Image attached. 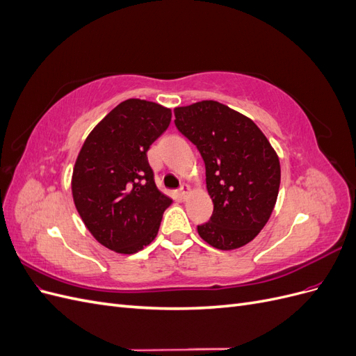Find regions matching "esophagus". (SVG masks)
I'll return each instance as SVG.
<instances>
[{
  "label": "esophagus",
  "instance_id": "esophagus-1",
  "mask_svg": "<svg viewBox=\"0 0 356 356\" xmlns=\"http://www.w3.org/2000/svg\"><path fill=\"white\" fill-rule=\"evenodd\" d=\"M188 195H190V187H188L187 184L181 186V188H179V196H181V199H182V200H186Z\"/></svg>",
  "mask_w": 356,
  "mask_h": 356
}]
</instances>
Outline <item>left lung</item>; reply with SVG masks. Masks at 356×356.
<instances>
[{
  "label": "left lung",
  "mask_w": 356,
  "mask_h": 356,
  "mask_svg": "<svg viewBox=\"0 0 356 356\" xmlns=\"http://www.w3.org/2000/svg\"><path fill=\"white\" fill-rule=\"evenodd\" d=\"M175 126L195 144L207 168L212 217L200 238L221 251L250 243L270 218L281 184L273 147L246 115L217 101L177 106Z\"/></svg>",
  "instance_id": "8db88e82"
}]
</instances>
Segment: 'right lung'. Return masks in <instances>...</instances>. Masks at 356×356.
I'll use <instances>...</instances> for the list:
<instances>
[{
  "mask_svg": "<svg viewBox=\"0 0 356 356\" xmlns=\"http://www.w3.org/2000/svg\"><path fill=\"white\" fill-rule=\"evenodd\" d=\"M160 104L127 99L93 127L75 160V208L93 238L118 254H135L157 236L172 199L154 182L147 152L170 123Z\"/></svg>",
  "mask_w": 356,
  "mask_h": 356,
  "instance_id": "right-lung-1",
  "label": "right lung"
}]
</instances>
